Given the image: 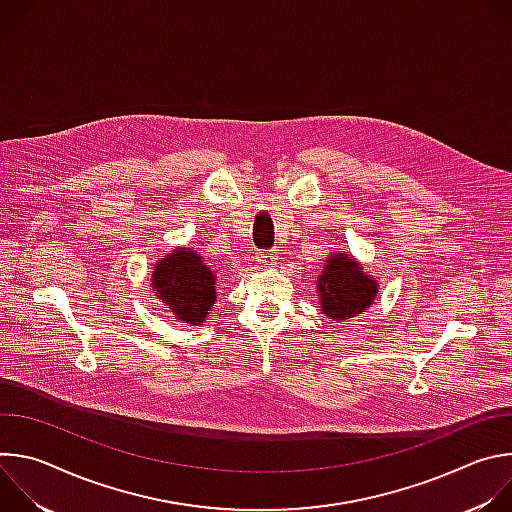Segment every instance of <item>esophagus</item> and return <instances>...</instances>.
Segmentation results:
<instances>
[{
  "mask_svg": "<svg viewBox=\"0 0 512 512\" xmlns=\"http://www.w3.org/2000/svg\"><path fill=\"white\" fill-rule=\"evenodd\" d=\"M277 259V255L273 251H265V253H259L257 255V263L259 265H273Z\"/></svg>",
  "mask_w": 512,
  "mask_h": 512,
  "instance_id": "obj_1",
  "label": "esophagus"
}]
</instances>
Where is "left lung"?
I'll return each mask as SVG.
<instances>
[{"instance_id": "1", "label": "left lung", "mask_w": 512, "mask_h": 512, "mask_svg": "<svg viewBox=\"0 0 512 512\" xmlns=\"http://www.w3.org/2000/svg\"><path fill=\"white\" fill-rule=\"evenodd\" d=\"M318 308L330 322H344L373 306L379 281L346 251L326 257L316 281Z\"/></svg>"}]
</instances>
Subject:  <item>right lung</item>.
Returning a JSON list of instances; mask_svg holds the SVG:
<instances>
[{
  "instance_id": "obj_1",
  "label": "right lung",
  "mask_w": 512,
  "mask_h": 512,
  "mask_svg": "<svg viewBox=\"0 0 512 512\" xmlns=\"http://www.w3.org/2000/svg\"><path fill=\"white\" fill-rule=\"evenodd\" d=\"M216 273L190 247H176L154 265L152 291L182 324L200 326L216 302Z\"/></svg>"
}]
</instances>
